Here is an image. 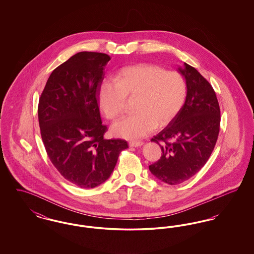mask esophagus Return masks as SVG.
I'll return each mask as SVG.
<instances>
[{"instance_id": "34e87169", "label": "esophagus", "mask_w": 254, "mask_h": 254, "mask_svg": "<svg viewBox=\"0 0 254 254\" xmlns=\"http://www.w3.org/2000/svg\"><path fill=\"white\" fill-rule=\"evenodd\" d=\"M128 145L130 147H139V146L144 145V143L141 141H131V142H129Z\"/></svg>"}]
</instances>
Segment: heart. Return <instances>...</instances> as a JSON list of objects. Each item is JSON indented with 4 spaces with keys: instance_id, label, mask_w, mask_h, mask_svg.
I'll list each match as a JSON object with an SVG mask.
<instances>
[{
    "instance_id": "heart-1",
    "label": "heart",
    "mask_w": 254,
    "mask_h": 254,
    "mask_svg": "<svg viewBox=\"0 0 254 254\" xmlns=\"http://www.w3.org/2000/svg\"><path fill=\"white\" fill-rule=\"evenodd\" d=\"M186 93L180 73L147 64L122 68L117 79H104L99 88L102 109L111 120L124 112L127 96H138L137 113L122 118L111 128L115 136L127 140L140 139L157 126L169 124L181 109Z\"/></svg>"
}]
</instances>
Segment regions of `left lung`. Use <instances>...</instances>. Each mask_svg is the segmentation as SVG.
<instances>
[{
    "label": "left lung",
    "instance_id": "obj_1",
    "mask_svg": "<svg viewBox=\"0 0 254 254\" xmlns=\"http://www.w3.org/2000/svg\"><path fill=\"white\" fill-rule=\"evenodd\" d=\"M186 80L184 106L169 125L151 139L161 146L162 156L149 166L150 172L169 185L189 180L205 166L217 141L220 108L211 85L184 63L178 67Z\"/></svg>",
    "mask_w": 254,
    "mask_h": 254
}]
</instances>
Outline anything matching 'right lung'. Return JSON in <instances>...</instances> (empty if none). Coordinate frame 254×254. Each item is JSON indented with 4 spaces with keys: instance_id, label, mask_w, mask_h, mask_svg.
I'll use <instances>...</instances> for the list:
<instances>
[{
    "instance_id": "obj_1",
    "label": "right lung",
    "mask_w": 254,
    "mask_h": 254,
    "mask_svg": "<svg viewBox=\"0 0 254 254\" xmlns=\"http://www.w3.org/2000/svg\"><path fill=\"white\" fill-rule=\"evenodd\" d=\"M110 60L99 52H79L56 67L39 100L41 136L61 175L82 189L107 181L122 150L121 139L107 140L98 107L104 69Z\"/></svg>"
}]
</instances>
